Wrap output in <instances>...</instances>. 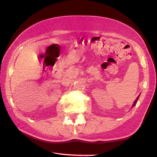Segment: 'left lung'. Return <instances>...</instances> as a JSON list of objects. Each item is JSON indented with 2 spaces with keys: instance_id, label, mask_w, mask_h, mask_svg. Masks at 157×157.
Instances as JSON below:
<instances>
[{
  "instance_id": "obj_1",
  "label": "left lung",
  "mask_w": 157,
  "mask_h": 157,
  "mask_svg": "<svg viewBox=\"0 0 157 157\" xmlns=\"http://www.w3.org/2000/svg\"><path fill=\"white\" fill-rule=\"evenodd\" d=\"M139 96H140V95H139ZM139 96H138V97H137V99H136V100L134 101V103H133V107H134L135 105H136V104L137 103V101L138 100V99H139Z\"/></svg>"
}]
</instances>
